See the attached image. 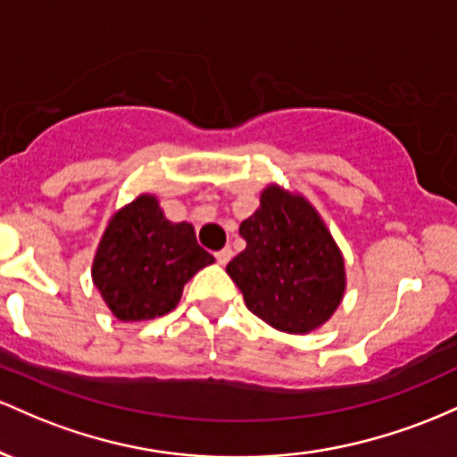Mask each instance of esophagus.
<instances>
[{
	"instance_id": "34e87169",
	"label": "esophagus",
	"mask_w": 457,
	"mask_h": 457,
	"mask_svg": "<svg viewBox=\"0 0 457 457\" xmlns=\"http://www.w3.org/2000/svg\"><path fill=\"white\" fill-rule=\"evenodd\" d=\"M230 256H233V250L222 248V250H218V253H215V261H218L220 265H227L230 261Z\"/></svg>"
}]
</instances>
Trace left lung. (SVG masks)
I'll return each instance as SVG.
<instances>
[{
    "label": "left lung",
    "instance_id": "1",
    "mask_svg": "<svg viewBox=\"0 0 457 457\" xmlns=\"http://www.w3.org/2000/svg\"><path fill=\"white\" fill-rule=\"evenodd\" d=\"M239 235L245 250L228 261L227 274L256 317L291 335L330 320L345 291V268L339 245L309 201L268 186Z\"/></svg>",
    "mask_w": 457,
    "mask_h": 457
}]
</instances>
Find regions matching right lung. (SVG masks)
<instances>
[{
    "label": "right lung",
    "mask_w": 457,
    "mask_h": 457,
    "mask_svg": "<svg viewBox=\"0 0 457 457\" xmlns=\"http://www.w3.org/2000/svg\"><path fill=\"white\" fill-rule=\"evenodd\" d=\"M212 263L192 224L166 220L157 198L142 194L107 224L92 280L118 320L145 321L170 312L183 285Z\"/></svg>",
    "instance_id": "right-lung-1"
}]
</instances>
